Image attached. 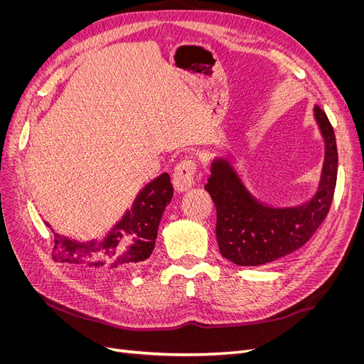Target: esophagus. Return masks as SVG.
<instances>
[{"label": "esophagus", "mask_w": 364, "mask_h": 364, "mask_svg": "<svg viewBox=\"0 0 364 364\" xmlns=\"http://www.w3.org/2000/svg\"><path fill=\"white\" fill-rule=\"evenodd\" d=\"M196 176V164L191 159L182 161L173 173V186L178 193L188 191L194 185Z\"/></svg>", "instance_id": "34e87169"}]
</instances>
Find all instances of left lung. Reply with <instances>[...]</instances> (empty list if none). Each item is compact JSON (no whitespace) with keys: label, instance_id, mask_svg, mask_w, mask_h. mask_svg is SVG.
<instances>
[{"label":"left lung","instance_id":"8db88e82","mask_svg":"<svg viewBox=\"0 0 364 364\" xmlns=\"http://www.w3.org/2000/svg\"><path fill=\"white\" fill-rule=\"evenodd\" d=\"M313 117L323 139V162L316 190L305 202L270 205L250 191L232 158L211 159L205 190L217 209L220 253L237 266L258 267L302 247L325 220L337 182L336 135L318 106Z\"/></svg>","mask_w":364,"mask_h":364}]
</instances>
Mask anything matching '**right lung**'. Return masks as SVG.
Wrapping results in <instances>:
<instances>
[{"mask_svg":"<svg viewBox=\"0 0 364 364\" xmlns=\"http://www.w3.org/2000/svg\"><path fill=\"white\" fill-rule=\"evenodd\" d=\"M171 197L170 176L162 173L142 186L103 238L79 241L53 232V259L97 273L144 262L155 249L161 218ZM46 225L51 228L48 222Z\"/></svg>","mask_w":364,"mask_h":364,"instance_id":"obj_1","label":"right lung"}]
</instances>
